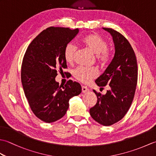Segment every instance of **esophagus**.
<instances>
[{
    "instance_id": "esophagus-1",
    "label": "esophagus",
    "mask_w": 156,
    "mask_h": 156,
    "mask_svg": "<svg viewBox=\"0 0 156 156\" xmlns=\"http://www.w3.org/2000/svg\"><path fill=\"white\" fill-rule=\"evenodd\" d=\"M88 91V88L85 87V86H82V92H83V93H86V92Z\"/></svg>"
}]
</instances>
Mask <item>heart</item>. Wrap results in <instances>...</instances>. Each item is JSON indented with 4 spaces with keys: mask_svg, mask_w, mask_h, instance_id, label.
I'll return each instance as SVG.
<instances>
[{
    "mask_svg": "<svg viewBox=\"0 0 156 156\" xmlns=\"http://www.w3.org/2000/svg\"><path fill=\"white\" fill-rule=\"evenodd\" d=\"M82 43L86 48L97 55V58L102 64L107 63L110 59V52L107 49L108 44L106 40L97 34L88 35L82 39ZM77 48L74 43L70 42L66 45L64 51L65 60L71 63L74 59ZM76 80L82 83H88L98 75L97 69L94 68L79 66L72 72Z\"/></svg>",
    "mask_w": 156,
    "mask_h": 156,
    "instance_id": "1",
    "label": "heart"
}]
</instances>
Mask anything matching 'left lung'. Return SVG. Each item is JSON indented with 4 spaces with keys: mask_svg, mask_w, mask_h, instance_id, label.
<instances>
[{
    "mask_svg": "<svg viewBox=\"0 0 156 156\" xmlns=\"http://www.w3.org/2000/svg\"><path fill=\"white\" fill-rule=\"evenodd\" d=\"M102 29L112 36L115 55L95 82L100 87L108 85L110 89L105 94L93 90L97 102L90 108V114L98 123L110 126L123 118L133 102L137 82V64L135 52L127 39L114 29Z\"/></svg>",
    "mask_w": 156,
    "mask_h": 156,
    "instance_id": "left-lung-1",
    "label": "left lung"
}]
</instances>
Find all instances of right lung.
Listing matches in <instances>:
<instances>
[{
  "label": "right lung",
  "instance_id": "obj_1",
  "mask_svg": "<svg viewBox=\"0 0 156 156\" xmlns=\"http://www.w3.org/2000/svg\"><path fill=\"white\" fill-rule=\"evenodd\" d=\"M78 32V29H46L31 41L23 58L21 82L25 95L33 112L45 122L64 117L69 99L82 92L78 82L68 80L59 86L55 80L58 69L67 68L64 56L66 45Z\"/></svg>",
  "mask_w": 156,
  "mask_h": 156
}]
</instances>
